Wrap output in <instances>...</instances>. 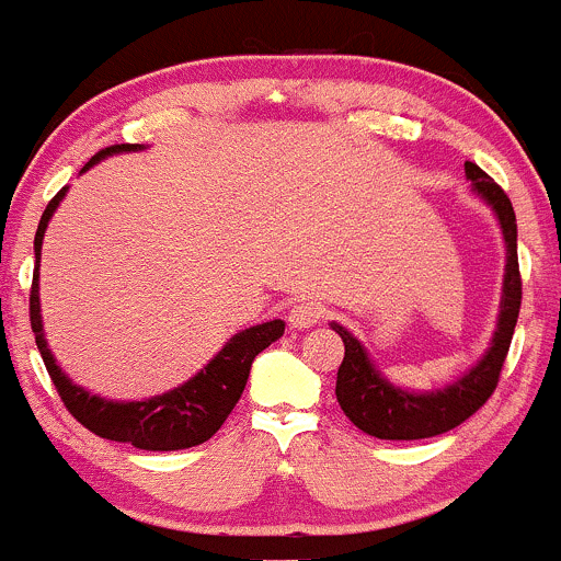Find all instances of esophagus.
I'll return each mask as SVG.
<instances>
[{
    "label": "esophagus",
    "instance_id": "34e87169",
    "mask_svg": "<svg viewBox=\"0 0 561 561\" xmlns=\"http://www.w3.org/2000/svg\"><path fill=\"white\" fill-rule=\"evenodd\" d=\"M321 319H324V306L317 300H308V298L295 302L287 313L289 327H295V330H308V327L319 324Z\"/></svg>",
    "mask_w": 561,
    "mask_h": 561
}]
</instances>
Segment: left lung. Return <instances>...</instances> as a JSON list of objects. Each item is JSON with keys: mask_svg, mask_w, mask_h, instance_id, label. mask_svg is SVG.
I'll return each instance as SVG.
<instances>
[{"mask_svg": "<svg viewBox=\"0 0 561 561\" xmlns=\"http://www.w3.org/2000/svg\"><path fill=\"white\" fill-rule=\"evenodd\" d=\"M465 169L467 179L472 182V190L488 205H493L501 229H504L506 276L504 295H501L499 330L493 334L491 351L482 356V362L469 375L446 390L416 396V392L392 388L388 379L371 366L362 343L340 324H332V330L343 337L345 345L334 396H337L340 409L345 411L347 420L356 424L358 430H364L366 435L379 437V440H422V437L443 435L448 430L459 427L461 422H467L493 396L501 369H504L508 345H512L519 306H523V276H519L517 261V218H514L512 199L480 165L465 163Z\"/></svg>", "mask_w": 561, "mask_h": 561, "instance_id": "8db88e82", "label": "left lung"}]
</instances>
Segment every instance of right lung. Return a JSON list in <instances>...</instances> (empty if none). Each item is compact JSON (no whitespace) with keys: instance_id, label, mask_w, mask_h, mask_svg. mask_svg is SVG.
<instances>
[{"instance_id":"obj_1","label":"right lung","mask_w":561,"mask_h":561,"mask_svg":"<svg viewBox=\"0 0 561 561\" xmlns=\"http://www.w3.org/2000/svg\"><path fill=\"white\" fill-rule=\"evenodd\" d=\"M131 150H141V145L105 147V150H100L92 160H89V165L96 163L100 158L113 156V152ZM62 195H66V190H60L53 199H49V205L42 214V221H38L34 237L36 268L28 298L31 330L36 334V347L38 353H42L49 377H53V385L57 388L60 401L66 403L70 416H73L76 422H81L89 433L107 437V440L115 443H131L134 448L141 450H182L210 440V437L218 433V427L227 422V416L231 414L237 401H240L244 385H248L253 358L285 334V321L274 319L266 321V324L250 327V330L234 334V337L224 345V351L218 353L214 362L205 366L197 377H192L190 382L182 385V388L150 398V401L115 403L105 401V398L100 396H89L87 390L76 388V385L62 375L60 366L55 364L42 332V313H38V255H42L44 229H47V221L53 218Z\"/></svg>"}]
</instances>
